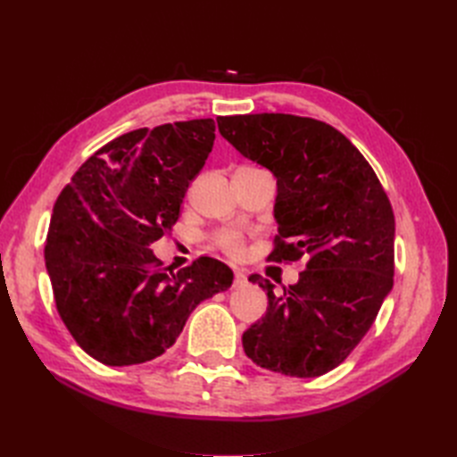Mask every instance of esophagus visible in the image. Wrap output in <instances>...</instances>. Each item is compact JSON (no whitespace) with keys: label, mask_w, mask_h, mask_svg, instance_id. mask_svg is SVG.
<instances>
[{"label":"esophagus","mask_w":457,"mask_h":457,"mask_svg":"<svg viewBox=\"0 0 457 457\" xmlns=\"http://www.w3.org/2000/svg\"><path fill=\"white\" fill-rule=\"evenodd\" d=\"M245 284H247V274H245V270L237 269V272H234V286L240 287V286H245Z\"/></svg>","instance_id":"34e87169"}]
</instances>
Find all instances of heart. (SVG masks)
<instances>
[{
	"mask_svg": "<svg viewBox=\"0 0 457 457\" xmlns=\"http://www.w3.org/2000/svg\"><path fill=\"white\" fill-rule=\"evenodd\" d=\"M215 242L220 250L228 253L230 257H242L245 252V238H244V234L237 228L219 230L215 237Z\"/></svg>",
	"mask_w": 457,
	"mask_h": 457,
	"instance_id": "1",
	"label": "heart"
}]
</instances>
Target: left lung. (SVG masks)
I'll list each match as a JSON object with an SVG mask.
<instances>
[{
    "mask_svg": "<svg viewBox=\"0 0 457 457\" xmlns=\"http://www.w3.org/2000/svg\"><path fill=\"white\" fill-rule=\"evenodd\" d=\"M219 131L240 154L276 177L278 234L269 261H299V282L274 295L244 331L252 361L292 378H318L347 358L393 289L395 213L376 171L326 121L294 114L219 116Z\"/></svg>",
    "mask_w": 457,
    "mask_h": 457,
    "instance_id": "left-lung-1",
    "label": "left lung"
}]
</instances>
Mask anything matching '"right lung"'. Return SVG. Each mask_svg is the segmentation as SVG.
Masks as SVG:
<instances>
[{
	"instance_id": "right-lung-1",
	"label": "right lung",
	"mask_w": 457,
	"mask_h": 457,
	"mask_svg": "<svg viewBox=\"0 0 457 457\" xmlns=\"http://www.w3.org/2000/svg\"><path fill=\"white\" fill-rule=\"evenodd\" d=\"M212 118L120 135L76 171L53 207L46 267L76 343L106 366L168 351L204 299L227 292L217 259L165 272L150 250L177 223L185 192L210 156Z\"/></svg>"
}]
</instances>
